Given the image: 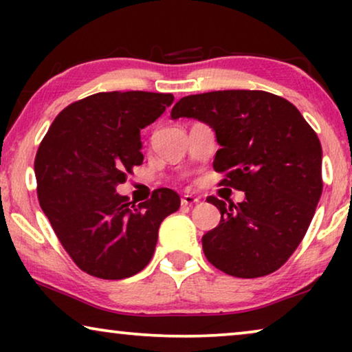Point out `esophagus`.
<instances>
[{
	"instance_id": "34e87169",
	"label": "esophagus",
	"mask_w": 352,
	"mask_h": 352,
	"mask_svg": "<svg viewBox=\"0 0 352 352\" xmlns=\"http://www.w3.org/2000/svg\"><path fill=\"white\" fill-rule=\"evenodd\" d=\"M200 201V199L197 195H192V194H186L184 197L181 199V204L184 206H192V205H197Z\"/></svg>"
}]
</instances>
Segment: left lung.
Masks as SVG:
<instances>
[{
    "label": "left lung",
    "instance_id": "8db88e82",
    "mask_svg": "<svg viewBox=\"0 0 352 352\" xmlns=\"http://www.w3.org/2000/svg\"><path fill=\"white\" fill-rule=\"evenodd\" d=\"M194 118L216 134L221 184L245 192L240 204L208 197L221 221L201 237L208 261L229 276L277 271L305 237L322 195L320 141L295 105L266 91L186 96L171 118Z\"/></svg>",
    "mask_w": 352,
    "mask_h": 352
}]
</instances>
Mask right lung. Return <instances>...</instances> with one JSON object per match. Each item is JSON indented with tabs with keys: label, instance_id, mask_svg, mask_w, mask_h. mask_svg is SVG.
Masks as SVG:
<instances>
[{
	"label": "right lung",
	"instance_id": "right-lung-1",
	"mask_svg": "<svg viewBox=\"0 0 352 352\" xmlns=\"http://www.w3.org/2000/svg\"><path fill=\"white\" fill-rule=\"evenodd\" d=\"M173 94L98 93L57 115L38 147V200L62 247L89 276L120 280L141 272L155 252L158 228L179 208L171 189L134 205L120 195L141 165V129L173 104Z\"/></svg>",
	"mask_w": 352,
	"mask_h": 352
}]
</instances>
